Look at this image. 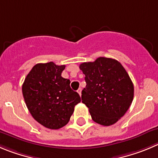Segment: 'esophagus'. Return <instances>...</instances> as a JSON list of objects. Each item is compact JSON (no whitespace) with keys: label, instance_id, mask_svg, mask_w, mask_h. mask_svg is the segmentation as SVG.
Returning a JSON list of instances; mask_svg holds the SVG:
<instances>
[{"label":"esophagus","instance_id":"1","mask_svg":"<svg viewBox=\"0 0 158 158\" xmlns=\"http://www.w3.org/2000/svg\"><path fill=\"white\" fill-rule=\"evenodd\" d=\"M77 92H78V94L81 96V94H82V89H81V88H79V89L77 90Z\"/></svg>","mask_w":158,"mask_h":158}]
</instances>
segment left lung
Instances as JSON below:
<instances>
[{"label":"left lung","instance_id":"1","mask_svg":"<svg viewBox=\"0 0 158 158\" xmlns=\"http://www.w3.org/2000/svg\"><path fill=\"white\" fill-rule=\"evenodd\" d=\"M79 69L86 82L82 102L89 108L93 120L104 126L116 123L133 100V83L126 69L117 60L104 57L82 63Z\"/></svg>","mask_w":158,"mask_h":158}]
</instances>
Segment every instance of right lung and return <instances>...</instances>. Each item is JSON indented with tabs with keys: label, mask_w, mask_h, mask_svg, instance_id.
Here are the masks:
<instances>
[{
	"label": "right lung",
	"mask_w": 158,
	"mask_h": 158,
	"mask_svg": "<svg viewBox=\"0 0 158 158\" xmlns=\"http://www.w3.org/2000/svg\"><path fill=\"white\" fill-rule=\"evenodd\" d=\"M65 65L51 61L32 67L23 84V94L33 118L44 127L58 129L69 122L75 106L81 101L61 76Z\"/></svg>",
	"instance_id": "right-lung-1"
}]
</instances>
